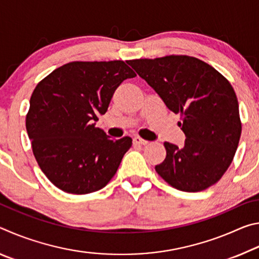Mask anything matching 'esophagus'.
Listing matches in <instances>:
<instances>
[{
    "label": "esophagus",
    "instance_id": "34e87169",
    "mask_svg": "<svg viewBox=\"0 0 259 259\" xmlns=\"http://www.w3.org/2000/svg\"><path fill=\"white\" fill-rule=\"evenodd\" d=\"M134 144H136V145H142V146H145L148 144L147 140L145 139H142L140 137H135L134 138Z\"/></svg>",
    "mask_w": 259,
    "mask_h": 259
}]
</instances>
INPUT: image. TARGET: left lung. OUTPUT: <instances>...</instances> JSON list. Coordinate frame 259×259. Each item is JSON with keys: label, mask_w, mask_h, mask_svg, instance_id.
<instances>
[{"label": "left lung", "mask_w": 259, "mask_h": 259, "mask_svg": "<svg viewBox=\"0 0 259 259\" xmlns=\"http://www.w3.org/2000/svg\"><path fill=\"white\" fill-rule=\"evenodd\" d=\"M128 64L154 89L165 106L181 114L185 145L164 143L166 156L155 165L164 181L184 192L216 184L233 161L241 136L239 103L231 83L204 61L190 56L135 59Z\"/></svg>", "instance_id": "1"}]
</instances>
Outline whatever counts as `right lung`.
Instances as JSON below:
<instances>
[{
    "label": "right lung",
    "instance_id": "right-lung-1",
    "mask_svg": "<svg viewBox=\"0 0 259 259\" xmlns=\"http://www.w3.org/2000/svg\"><path fill=\"white\" fill-rule=\"evenodd\" d=\"M136 73L124 61H72L55 69L35 88L26 129L35 159L59 190L88 194L115 175L133 139H111L96 128L114 91Z\"/></svg>",
    "mask_w": 259,
    "mask_h": 259
}]
</instances>
